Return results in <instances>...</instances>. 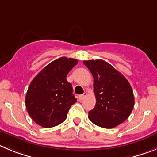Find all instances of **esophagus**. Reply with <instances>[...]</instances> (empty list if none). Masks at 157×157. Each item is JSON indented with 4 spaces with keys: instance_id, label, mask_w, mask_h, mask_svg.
I'll use <instances>...</instances> for the list:
<instances>
[{
    "instance_id": "esophagus-1",
    "label": "esophagus",
    "mask_w": 157,
    "mask_h": 157,
    "mask_svg": "<svg viewBox=\"0 0 157 157\" xmlns=\"http://www.w3.org/2000/svg\"><path fill=\"white\" fill-rule=\"evenodd\" d=\"M87 92H84L83 94H80V95L79 96V98H80V100H83V99H84V98H85L86 96H87Z\"/></svg>"
}]
</instances>
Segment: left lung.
Instances as JSON below:
<instances>
[{
	"mask_svg": "<svg viewBox=\"0 0 157 157\" xmlns=\"http://www.w3.org/2000/svg\"><path fill=\"white\" fill-rule=\"evenodd\" d=\"M94 78L96 104L89 120L97 126L113 128L126 121L135 104L133 90L124 75L101 59L83 62Z\"/></svg>",
	"mask_w": 157,
	"mask_h": 157,
	"instance_id": "left-lung-1",
	"label": "left lung"
}]
</instances>
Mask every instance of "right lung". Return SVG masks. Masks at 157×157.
I'll list each match as a JSON object with an SVG mask.
<instances>
[{"label": "right lung", "mask_w": 157, "mask_h": 157, "mask_svg": "<svg viewBox=\"0 0 157 157\" xmlns=\"http://www.w3.org/2000/svg\"><path fill=\"white\" fill-rule=\"evenodd\" d=\"M77 63L71 58H59L47 65L32 80L26 95V107L38 125L52 128L66 120L70 108L77 101L66 76Z\"/></svg>", "instance_id": "add662e5"}]
</instances>
